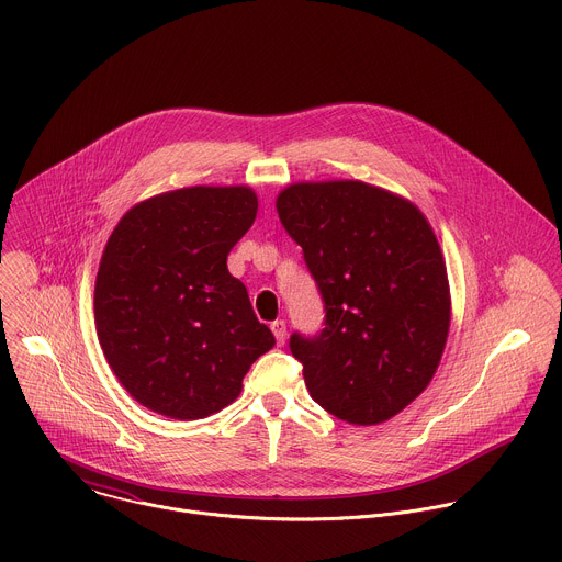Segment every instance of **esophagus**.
I'll list each match as a JSON object with an SVG mask.
<instances>
[{"label": "esophagus", "mask_w": 562, "mask_h": 562, "mask_svg": "<svg viewBox=\"0 0 562 562\" xmlns=\"http://www.w3.org/2000/svg\"><path fill=\"white\" fill-rule=\"evenodd\" d=\"M271 331L276 336V342L282 347L286 342V323H284V319H276V323H271Z\"/></svg>", "instance_id": "1"}]
</instances>
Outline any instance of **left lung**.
Listing matches in <instances>:
<instances>
[{"label": "left lung", "mask_w": 562, "mask_h": 562, "mask_svg": "<svg viewBox=\"0 0 562 562\" xmlns=\"http://www.w3.org/2000/svg\"><path fill=\"white\" fill-rule=\"evenodd\" d=\"M325 302V329L293 334L315 403L351 425H378L427 389L445 351L447 267L425 215L384 189L342 180L278 195Z\"/></svg>", "instance_id": "left-lung-1"}]
</instances>
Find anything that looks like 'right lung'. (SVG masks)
<instances>
[{
    "label": "right lung",
    "instance_id": "add662e5",
    "mask_svg": "<svg viewBox=\"0 0 562 562\" xmlns=\"http://www.w3.org/2000/svg\"><path fill=\"white\" fill-rule=\"evenodd\" d=\"M258 213L247 187H191L135 204L95 280V327L122 386L173 420L206 418L243 391L276 338L226 256Z\"/></svg>",
    "mask_w": 562,
    "mask_h": 562
}]
</instances>
